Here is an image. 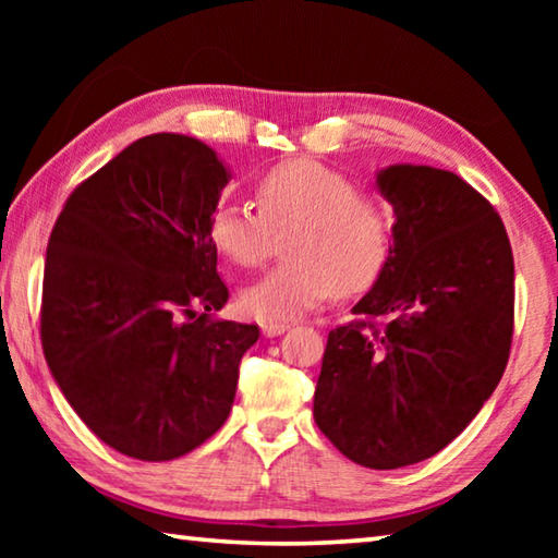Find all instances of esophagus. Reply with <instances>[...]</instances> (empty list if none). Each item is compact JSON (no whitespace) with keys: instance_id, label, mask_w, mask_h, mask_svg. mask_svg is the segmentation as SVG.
Returning a JSON list of instances; mask_svg holds the SVG:
<instances>
[{"instance_id":"1","label":"esophagus","mask_w":558,"mask_h":558,"mask_svg":"<svg viewBox=\"0 0 558 558\" xmlns=\"http://www.w3.org/2000/svg\"><path fill=\"white\" fill-rule=\"evenodd\" d=\"M288 329H290L288 323H266V325H260V332L266 335V337H280V335H286Z\"/></svg>"}]
</instances>
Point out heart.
I'll list each match as a JSON object with an SVG mask.
<instances>
[{"mask_svg":"<svg viewBox=\"0 0 558 558\" xmlns=\"http://www.w3.org/2000/svg\"><path fill=\"white\" fill-rule=\"evenodd\" d=\"M256 202L258 211L221 202L209 221L214 248L241 268H260L286 235V260L243 290L251 317L290 323L335 290L356 295L381 278L393 251V211L347 174L290 159L258 177Z\"/></svg>","mask_w":558,"mask_h":558,"instance_id":"heart-1","label":"heart"}]
</instances>
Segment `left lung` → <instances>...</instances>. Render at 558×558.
Masks as SVG:
<instances>
[{
	"label": "left lung",
	"mask_w": 558,
	"mask_h": 558,
	"mask_svg": "<svg viewBox=\"0 0 558 558\" xmlns=\"http://www.w3.org/2000/svg\"><path fill=\"white\" fill-rule=\"evenodd\" d=\"M376 186L393 206V251L352 310L362 319L327 337L315 423L356 465L396 470L446 448L497 389L514 258L493 204L458 174L391 165Z\"/></svg>",
	"instance_id": "left-lung-1"
}]
</instances>
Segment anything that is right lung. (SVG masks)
I'll list each match as a JSON object with an SVG mask.
<instances>
[{
    "instance_id": "obj_1",
    "label": "right lung",
    "mask_w": 558,
    "mask_h": 558,
    "mask_svg": "<svg viewBox=\"0 0 558 558\" xmlns=\"http://www.w3.org/2000/svg\"><path fill=\"white\" fill-rule=\"evenodd\" d=\"M229 179L209 145L157 132L75 186L56 219L44 356L71 409L122 456L182 458L231 413L260 332L209 315L229 300L209 239Z\"/></svg>"
}]
</instances>
